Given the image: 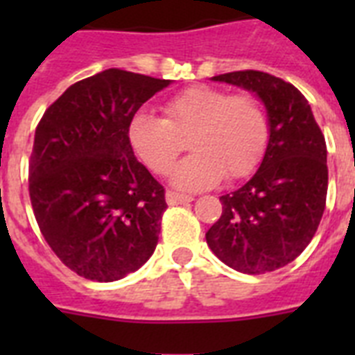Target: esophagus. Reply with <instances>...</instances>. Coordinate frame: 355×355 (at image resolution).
Masks as SVG:
<instances>
[{
	"mask_svg": "<svg viewBox=\"0 0 355 355\" xmlns=\"http://www.w3.org/2000/svg\"><path fill=\"white\" fill-rule=\"evenodd\" d=\"M166 200L169 206H177V205H188V202H191V200H193V197H189V195H182V193H175V191H167Z\"/></svg>",
	"mask_w": 355,
	"mask_h": 355,
	"instance_id": "1",
	"label": "esophagus"
}]
</instances>
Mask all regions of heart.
I'll return each mask as SVG.
<instances>
[{
  "instance_id": "b5f03b06",
  "label": "heart",
  "mask_w": 355,
  "mask_h": 355,
  "mask_svg": "<svg viewBox=\"0 0 355 355\" xmlns=\"http://www.w3.org/2000/svg\"><path fill=\"white\" fill-rule=\"evenodd\" d=\"M166 119L136 112L128 123V141L150 171L166 177L189 138L193 155L173 173V186L205 189L248 177L269 145V118L250 94L191 86L164 103Z\"/></svg>"
}]
</instances>
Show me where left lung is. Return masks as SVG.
I'll return each instance as SVG.
<instances>
[{
  "label": "left lung",
  "instance_id": "left-lung-1",
  "mask_svg": "<svg viewBox=\"0 0 355 355\" xmlns=\"http://www.w3.org/2000/svg\"><path fill=\"white\" fill-rule=\"evenodd\" d=\"M259 97L269 118V145L258 171L221 197L223 216L206 232L211 252L245 275L291 263L313 239L328 191L326 141L306 97L263 71L211 77Z\"/></svg>",
  "mask_w": 355,
  "mask_h": 355
}]
</instances>
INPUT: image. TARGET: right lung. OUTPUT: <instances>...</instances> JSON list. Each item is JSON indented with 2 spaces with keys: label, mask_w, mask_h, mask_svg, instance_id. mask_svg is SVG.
Here are the masks:
<instances>
[{
  "label": "right lung",
  "mask_w": 355,
  "mask_h": 355,
  "mask_svg": "<svg viewBox=\"0 0 355 355\" xmlns=\"http://www.w3.org/2000/svg\"><path fill=\"white\" fill-rule=\"evenodd\" d=\"M171 80L110 68L75 83L35 132L29 195L42 236L79 276L114 282L153 256L164 188L139 164L128 123Z\"/></svg>",
  "instance_id": "right-lung-1"
}]
</instances>
